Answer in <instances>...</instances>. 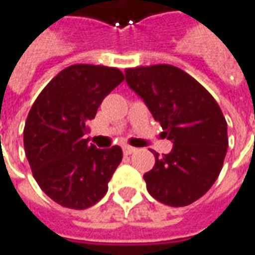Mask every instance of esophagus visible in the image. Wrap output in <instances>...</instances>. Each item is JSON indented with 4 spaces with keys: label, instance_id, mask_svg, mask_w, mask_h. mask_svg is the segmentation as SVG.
Segmentation results:
<instances>
[{
    "label": "esophagus",
    "instance_id": "esophagus-1",
    "mask_svg": "<svg viewBox=\"0 0 255 255\" xmlns=\"http://www.w3.org/2000/svg\"><path fill=\"white\" fill-rule=\"evenodd\" d=\"M123 152H124V155H131L132 152H135V148L128 146V145H124V146H123Z\"/></svg>",
    "mask_w": 255,
    "mask_h": 255
}]
</instances>
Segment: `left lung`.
I'll list each match as a JSON object with an SVG mask.
<instances>
[{
	"label": "left lung",
	"instance_id": "8db88e82",
	"mask_svg": "<svg viewBox=\"0 0 255 255\" xmlns=\"http://www.w3.org/2000/svg\"><path fill=\"white\" fill-rule=\"evenodd\" d=\"M126 82L173 142L169 154H155L154 168L144 175L149 195L173 207L196 202L217 179L229 146L219 104L192 76L171 65L127 69Z\"/></svg>",
	"mask_w": 255,
	"mask_h": 255
}]
</instances>
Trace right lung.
Listing matches in <instances>:
<instances>
[{
    "mask_svg": "<svg viewBox=\"0 0 255 255\" xmlns=\"http://www.w3.org/2000/svg\"><path fill=\"white\" fill-rule=\"evenodd\" d=\"M123 80L116 67L73 65L32 106L23 128L26 159L40 189L60 206L83 210L107 193L123 151L119 145L99 149L84 134L101 101Z\"/></svg>",
    "mask_w": 255,
    "mask_h": 255,
    "instance_id": "add662e5",
    "label": "right lung"
}]
</instances>
